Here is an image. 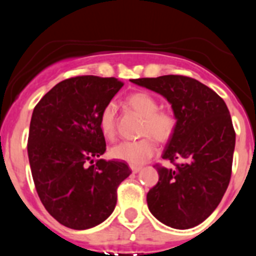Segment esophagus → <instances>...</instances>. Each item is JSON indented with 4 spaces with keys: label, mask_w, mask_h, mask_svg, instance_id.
<instances>
[{
    "label": "esophagus",
    "mask_w": 256,
    "mask_h": 256,
    "mask_svg": "<svg viewBox=\"0 0 256 256\" xmlns=\"http://www.w3.org/2000/svg\"><path fill=\"white\" fill-rule=\"evenodd\" d=\"M141 170H142V167L141 166H131V171H132L134 174H138Z\"/></svg>",
    "instance_id": "esophagus-1"
}]
</instances>
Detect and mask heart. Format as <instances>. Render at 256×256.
<instances>
[{"mask_svg":"<svg viewBox=\"0 0 256 256\" xmlns=\"http://www.w3.org/2000/svg\"><path fill=\"white\" fill-rule=\"evenodd\" d=\"M126 105L144 118L141 135L144 138L138 141H122L110 148V156L114 160L124 161L131 166H141L156 151L154 140L166 142L176 130V118L171 112L158 110L156 99L144 92L131 94L126 99ZM99 128L102 136L112 140L116 135L115 104L109 102L102 108L99 116ZM148 134V136H146Z\"/></svg>","mask_w":256,"mask_h":256,"instance_id":"1","label":"heart"}]
</instances>
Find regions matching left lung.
Instances as JSON below:
<instances>
[{"instance_id":"obj_1","label":"left lung","mask_w":256,"mask_h":256,"mask_svg":"<svg viewBox=\"0 0 256 256\" xmlns=\"http://www.w3.org/2000/svg\"><path fill=\"white\" fill-rule=\"evenodd\" d=\"M171 104L176 130L162 158L176 168L156 166L158 182L147 193L150 212L174 229L198 226L218 207L228 188L236 132L224 100L198 80L183 76L130 79Z\"/></svg>"}]
</instances>
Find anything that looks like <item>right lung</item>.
Listing matches in <instances>:
<instances>
[{
  "instance_id": "add662e5",
  "label": "right lung",
  "mask_w": 256,
  "mask_h": 256,
  "mask_svg": "<svg viewBox=\"0 0 256 256\" xmlns=\"http://www.w3.org/2000/svg\"><path fill=\"white\" fill-rule=\"evenodd\" d=\"M116 78L76 76L58 82L33 110L28 160L36 190L48 213L76 230L110 216L116 190L131 171L122 161L98 160L106 150L99 128L102 108L122 88Z\"/></svg>"
}]
</instances>
